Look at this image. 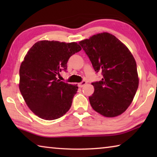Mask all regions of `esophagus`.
Instances as JSON below:
<instances>
[{"label": "esophagus", "mask_w": 157, "mask_h": 157, "mask_svg": "<svg viewBox=\"0 0 157 157\" xmlns=\"http://www.w3.org/2000/svg\"><path fill=\"white\" fill-rule=\"evenodd\" d=\"M86 84V81H82V82H80V83H79L78 85H79V87H83Z\"/></svg>", "instance_id": "34e87169"}]
</instances>
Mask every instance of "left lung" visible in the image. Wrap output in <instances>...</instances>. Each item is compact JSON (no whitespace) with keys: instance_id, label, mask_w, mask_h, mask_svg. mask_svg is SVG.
Returning a JSON list of instances; mask_svg holds the SVG:
<instances>
[{"instance_id":"8db88e82","label":"left lung","mask_w":157,"mask_h":157,"mask_svg":"<svg viewBox=\"0 0 157 157\" xmlns=\"http://www.w3.org/2000/svg\"><path fill=\"white\" fill-rule=\"evenodd\" d=\"M102 80L92 83L89 98L92 108L102 116L113 118L131 105L139 87L136 63L125 45L108 33H98L79 42Z\"/></svg>"}]
</instances>
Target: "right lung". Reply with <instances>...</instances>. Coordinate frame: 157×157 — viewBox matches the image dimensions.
Here are the masks:
<instances>
[{"label":"right lung","instance_id":"obj_1","mask_svg":"<svg viewBox=\"0 0 157 157\" xmlns=\"http://www.w3.org/2000/svg\"><path fill=\"white\" fill-rule=\"evenodd\" d=\"M76 42L39 41L28 50L19 69V90L29 109L47 121L63 116L70 109L78 86L57 78L66 71L71 56L80 51Z\"/></svg>","mask_w":157,"mask_h":157}]
</instances>
